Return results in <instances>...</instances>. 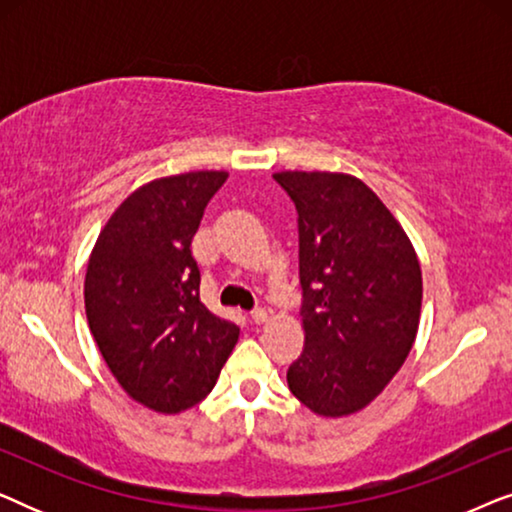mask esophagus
<instances>
[{
    "instance_id": "esophagus-1",
    "label": "esophagus",
    "mask_w": 512,
    "mask_h": 512,
    "mask_svg": "<svg viewBox=\"0 0 512 512\" xmlns=\"http://www.w3.org/2000/svg\"><path fill=\"white\" fill-rule=\"evenodd\" d=\"M265 321H268V314H265V310H254V312H251V324L261 326V324H265Z\"/></svg>"
}]
</instances>
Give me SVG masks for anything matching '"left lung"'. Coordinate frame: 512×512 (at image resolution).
<instances>
[{"mask_svg":"<svg viewBox=\"0 0 512 512\" xmlns=\"http://www.w3.org/2000/svg\"><path fill=\"white\" fill-rule=\"evenodd\" d=\"M272 177L298 212L305 347L286 382L317 415H352L380 396L415 342L422 312L415 247L352 174Z\"/></svg>","mask_w":512,"mask_h":512,"instance_id":"obj_1","label":"left lung"}]
</instances>
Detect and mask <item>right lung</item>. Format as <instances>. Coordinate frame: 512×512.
Here are the masks:
<instances>
[{
  "label": "right lung",
  "instance_id": "add662e5",
  "mask_svg": "<svg viewBox=\"0 0 512 512\" xmlns=\"http://www.w3.org/2000/svg\"><path fill=\"white\" fill-rule=\"evenodd\" d=\"M228 172L153 179L125 198L97 237L83 298L90 333L125 394L177 415L214 389L237 328L200 303L191 242Z\"/></svg>",
  "mask_w": 512,
  "mask_h": 512
}]
</instances>
